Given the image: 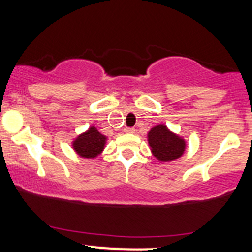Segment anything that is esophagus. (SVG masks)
Returning <instances> with one entry per match:
<instances>
[{"mask_svg":"<svg viewBox=\"0 0 252 252\" xmlns=\"http://www.w3.org/2000/svg\"><path fill=\"white\" fill-rule=\"evenodd\" d=\"M124 132H126V134H134L135 129L134 128H124Z\"/></svg>","mask_w":252,"mask_h":252,"instance_id":"obj_1","label":"esophagus"}]
</instances>
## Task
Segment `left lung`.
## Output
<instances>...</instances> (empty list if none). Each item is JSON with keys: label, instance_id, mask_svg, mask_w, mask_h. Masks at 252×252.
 Wrapping results in <instances>:
<instances>
[{"label": "left lung", "instance_id": "1", "mask_svg": "<svg viewBox=\"0 0 252 252\" xmlns=\"http://www.w3.org/2000/svg\"><path fill=\"white\" fill-rule=\"evenodd\" d=\"M148 143L153 155L161 162H169L184 154L186 143L163 124H158L148 132Z\"/></svg>", "mask_w": 252, "mask_h": 252}]
</instances>
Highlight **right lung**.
Returning <instances> with one entry per match:
<instances>
[{
  "label": "right lung",
  "mask_w": 252,
  "mask_h": 252,
  "mask_svg": "<svg viewBox=\"0 0 252 252\" xmlns=\"http://www.w3.org/2000/svg\"><path fill=\"white\" fill-rule=\"evenodd\" d=\"M105 141V136L100 134L94 126H90L88 131L73 141V149L82 158H94L103 152Z\"/></svg>",
  "instance_id": "obj_1"
}]
</instances>
